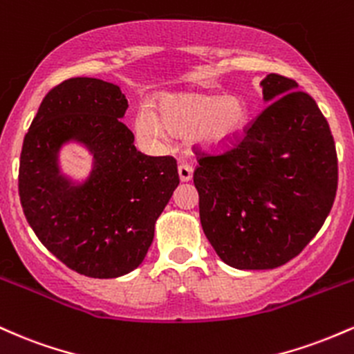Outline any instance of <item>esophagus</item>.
I'll return each instance as SVG.
<instances>
[{
  "label": "esophagus",
  "mask_w": 354,
  "mask_h": 354,
  "mask_svg": "<svg viewBox=\"0 0 354 354\" xmlns=\"http://www.w3.org/2000/svg\"><path fill=\"white\" fill-rule=\"evenodd\" d=\"M192 174H194L192 165H189L187 162H182V164L178 165V177H180L182 182H189L190 178H192Z\"/></svg>",
  "instance_id": "1"
}]
</instances>
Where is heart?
I'll list each match as a JSON object with an SVG mask.
<instances>
[{
  "label": "heart",
  "mask_w": 354,
  "mask_h": 354,
  "mask_svg": "<svg viewBox=\"0 0 354 354\" xmlns=\"http://www.w3.org/2000/svg\"><path fill=\"white\" fill-rule=\"evenodd\" d=\"M244 102L237 97L210 95H182L167 97L162 102L160 115L152 106L144 105L135 115V130L150 144H158L167 137V130L176 133L194 132V140L202 147H222L244 129Z\"/></svg>",
  "instance_id": "obj_1"
}]
</instances>
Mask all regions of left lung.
Returning <instances> with one entry per match:
<instances>
[{
    "mask_svg": "<svg viewBox=\"0 0 354 354\" xmlns=\"http://www.w3.org/2000/svg\"><path fill=\"white\" fill-rule=\"evenodd\" d=\"M271 102L224 152L196 150L194 184L204 234L236 269H274L323 227L337 189L328 120L292 78L271 73Z\"/></svg>",
    "mask_w": 354,
    "mask_h": 354,
    "instance_id": "left-lung-1",
    "label": "left lung"
}]
</instances>
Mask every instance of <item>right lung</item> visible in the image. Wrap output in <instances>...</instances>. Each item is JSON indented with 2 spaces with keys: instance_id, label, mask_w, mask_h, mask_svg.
Wrapping results in <instances>:
<instances>
[{
  "instance_id": "right-lung-1",
  "label": "right lung",
  "mask_w": 354,
  "mask_h": 354,
  "mask_svg": "<svg viewBox=\"0 0 354 354\" xmlns=\"http://www.w3.org/2000/svg\"><path fill=\"white\" fill-rule=\"evenodd\" d=\"M129 103L113 83L70 78L53 86L25 135L18 190L28 224L71 271L97 279L142 264L156 221L178 185L174 157L138 152L124 122ZM82 141L95 167L85 185L59 176L56 153Z\"/></svg>"
}]
</instances>
